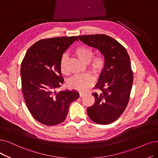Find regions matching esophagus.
I'll return each instance as SVG.
<instances>
[{
	"label": "esophagus",
	"mask_w": 158,
	"mask_h": 158,
	"mask_svg": "<svg viewBox=\"0 0 158 158\" xmlns=\"http://www.w3.org/2000/svg\"><path fill=\"white\" fill-rule=\"evenodd\" d=\"M79 96H80V97H83L85 96V94H84L82 93H79Z\"/></svg>",
	"instance_id": "obj_1"
}]
</instances>
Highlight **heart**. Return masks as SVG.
Instances as JSON below:
<instances>
[{"label": "heart", "instance_id": "1", "mask_svg": "<svg viewBox=\"0 0 158 158\" xmlns=\"http://www.w3.org/2000/svg\"><path fill=\"white\" fill-rule=\"evenodd\" d=\"M74 54L84 64H89V68L94 74L99 75L104 70L105 67V60L102 56H93V51L91 48L86 46H79L74 50ZM68 59L66 56L61 58L60 63L61 72L64 74H68L67 69ZM94 78L90 74H84L75 75L69 79L67 81V86L71 89L77 91L85 92L89 89L93 84Z\"/></svg>", "mask_w": 158, "mask_h": 158}]
</instances>
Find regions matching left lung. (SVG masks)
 Here are the masks:
<instances>
[{
    "instance_id": "8db88e82",
    "label": "left lung",
    "mask_w": 158,
    "mask_h": 158,
    "mask_svg": "<svg viewBox=\"0 0 158 158\" xmlns=\"http://www.w3.org/2000/svg\"><path fill=\"white\" fill-rule=\"evenodd\" d=\"M86 45L99 50L105 60V67L95 85L98 93L94 104L87 111L91 121L100 124L114 122L128 104L133 84V72L126 48L117 41L105 34L78 36Z\"/></svg>"
}]
</instances>
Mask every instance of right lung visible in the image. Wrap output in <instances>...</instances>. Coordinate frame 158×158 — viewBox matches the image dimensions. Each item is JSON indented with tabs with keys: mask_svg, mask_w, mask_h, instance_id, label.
<instances>
[{
	"mask_svg": "<svg viewBox=\"0 0 158 158\" xmlns=\"http://www.w3.org/2000/svg\"><path fill=\"white\" fill-rule=\"evenodd\" d=\"M75 41H78L76 36L40 40L28 48L22 61L25 103L32 117L45 125L64 122L69 106L79 97L77 91H56L64 83L60 67L63 54Z\"/></svg>",
	"mask_w": 158,
	"mask_h": 158,
	"instance_id": "obj_1",
	"label": "right lung"
}]
</instances>
